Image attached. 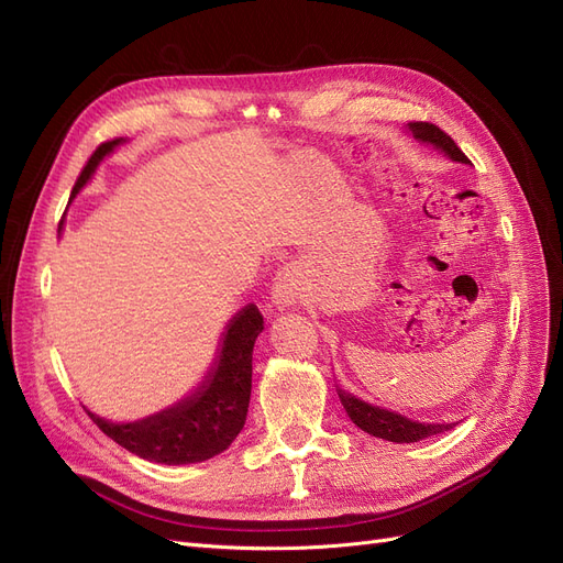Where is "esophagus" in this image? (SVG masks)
<instances>
[{
	"mask_svg": "<svg viewBox=\"0 0 563 563\" xmlns=\"http://www.w3.org/2000/svg\"><path fill=\"white\" fill-rule=\"evenodd\" d=\"M305 294V273L298 263H286L273 279V305L277 309L294 307Z\"/></svg>",
	"mask_w": 563,
	"mask_h": 563,
	"instance_id": "34e87169",
	"label": "esophagus"
}]
</instances>
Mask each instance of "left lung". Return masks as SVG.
Here are the masks:
<instances>
[{"label": "left lung", "mask_w": 563, "mask_h": 563, "mask_svg": "<svg viewBox=\"0 0 563 563\" xmlns=\"http://www.w3.org/2000/svg\"><path fill=\"white\" fill-rule=\"evenodd\" d=\"M407 132L412 134V137L426 146H433L435 151L444 153L450 161L454 163H463V165H471V161L463 156V151L454 144V140L450 134H444L438 125L433 123H407ZM338 396L344 405V410L349 415L361 431L371 433L375 438L382 440H389V442H419L423 438H431L438 433L450 431L454 423H423L417 419L405 417L400 412L394 410H386V407L373 405L367 402L354 394L344 391L342 386H338Z\"/></svg>", "instance_id": "obj_1"}]
</instances>
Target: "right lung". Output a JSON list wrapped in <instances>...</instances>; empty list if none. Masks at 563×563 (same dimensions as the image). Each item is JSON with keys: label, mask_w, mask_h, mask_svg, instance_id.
I'll list each match as a JSON object with an SVG mask.
<instances>
[{"label": "right lung", "mask_w": 563, "mask_h": 563, "mask_svg": "<svg viewBox=\"0 0 563 563\" xmlns=\"http://www.w3.org/2000/svg\"><path fill=\"white\" fill-rule=\"evenodd\" d=\"M123 142V137L107 142L92 153L71 190V198L79 196L95 169ZM261 333L263 314L256 305L249 302L225 323L214 361L188 396L161 412L134 421H109L90 412L88 407L86 412L104 435L140 459L165 466H186V463L214 459L244 429L251 398V358H254L251 354Z\"/></svg>", "instance_id": "add662e5"}]
</instances>
